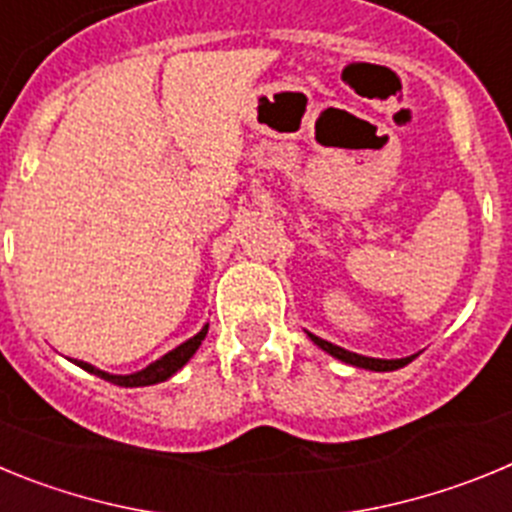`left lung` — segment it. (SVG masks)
I'll return each instance as SVG.
<instances>
[{"instance_id": "obj_1", "label": "left lung", "mask_w": 512, "mask_h": 512, "mask_svg": "<svg viewBox=\"0 0 512 512\" xmlns=\"http://www.w3.org/2000/svg\"><path fill=\"white\" fill-rule=\"evenodd\" d=\"M307 338H310L312 343L318 348H323L325 354H330L333 359L343 361V364H351V366H359V369H369V372H395V369H402V366H408L410 361L415 359L418 354L413 356H405V359H374V356H361V354H354V351H348V348H341L336 346V343L330 341H323V338H318L315 333H310V330H305Z\"/></svg>"}]
</instances>
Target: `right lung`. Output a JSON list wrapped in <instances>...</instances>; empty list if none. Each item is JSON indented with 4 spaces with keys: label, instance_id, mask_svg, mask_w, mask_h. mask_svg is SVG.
<instances>
[{
    "label": "right lung",
    "instance_id": "1",
    "mask_svg": "<svg viewBox=\"0 0 512 512\" xmlns=\"http://www.w3.org/2000/svg\"><path fill=\"white\" fill-rule=\"evenodd\" d=\"M207 328H210V325H205V328H202L197 336L189 338V341H184V343H179L176 348H171L169 354H164L161 359L151 361L146 369H140V372H133V374H110V372H102V369H97V366L87 364V361H79V359H71V361H74L76 366H81L84 372L104 379V382L120 384V387H148V384L166 382L169 377H174V374L179 372V369H182V366L187 364L194 354H197V348L202 346V341H205V336H207Z\"/></svg>",
    "mask_w": 512,
    "mask_h": 512
}]
</instances>
